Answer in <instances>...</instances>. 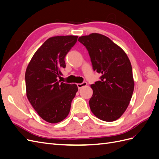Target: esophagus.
Returning a JSON list of instances; mask_svg holds the SVG:
<instances>
[{
	"label": "esophagus",
	"instance_id": "34e87169",
	"mask_svg": "<svg viewBox=\"0 0 159 159\" xmlns=\"http://www.w3.org/2000/svg\"><path fill=\"white\" fill-rule=\"evenodd\" d=\"M87 85H88V83L86 82V81H84V82H82V83H81V84H77V86H78V89H80V88H81L84 87V86H86Z\"/></svg>",
	"mask_w": 159,
	"mask_h": 159
}]
</instances>
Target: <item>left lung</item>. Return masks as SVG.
I'll return each mask as SVG.
<instances>
[{"label": "left lung", "mask_w": 159, "mask_h": 159, "mask_svg": "<svg viewBox=\"0 0 159 159\" xmlns=\"http://www.w3.org/2000/svg\"><path fill=\"white\" fill-rule=\"evenodd\" d=\"M78 41L88 50L93 70L102 74L100 81L91 85V112L102 121H115L125 111L133 93L131 62L125 52L104 35L92 33Z\"/></svg>", "instance_id": "left-lung-1"}]
</instances>
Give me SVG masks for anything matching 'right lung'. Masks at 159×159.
Here are the masks:
<instances>
[{"label":"right lung","mask_w":159,"mask_h":159,"mask_svg":"<svg viewBox=\"0 0 159 159\" xmlns=\"http://www.w3.org/2000/svg\"><path fill=\"white\" fill-rule=\"evenodd\" d=\"M77 36L48 39L34 54L25 74L26 96L40 117L50 123L68 116L78 90L75 84L57 80L66 68L64 58L77 42Z\"/></svg>","instance_id":"right-lung-1"}]
</instances>
